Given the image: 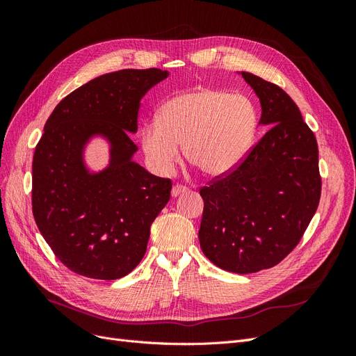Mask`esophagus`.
Returning <instances> with one entry per match:
<instances>
[{"instance_id":"obj_1","label":"esophagus","mask_w":356,"mask_h":356,"mask_svg":"<svg viewBox=\"0 0 356 356\" xmlns=\"http://www.w3.org/2000/svg\"><path fill=\"white\" fill-rule=\"evenodd\" d=\"M187 191H188V187H184V186H179V184H177V186L172 187L170 195H172V197H178L179 195H182V193H187Z\"/></svg>"}]
</instances>
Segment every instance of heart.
<instances>
[{"label": "heart", "mask_w": 356, "mask_h": 356, "mask_svg": "<svg viewBox=\"0 0 356 356\" xmlns=\"http://www.w3.org/2000/svg\"><path fill=\"white\" fill-rule=\"evenodd\" d=\"M257 117L243 95L199 88L160 106L157 122L141 129L147 163L159 175H169L179 159L208 178H220L238 168L250 152Z\"/></svg>", "instance_id": "1"}]
</instances>
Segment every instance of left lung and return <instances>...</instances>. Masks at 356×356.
<instances>
[{
	"label": "left lung",
	"instance_id": "obj_1",
	"mask_svg": "<svg viewBox=\"0 0 356 356\" xmlns=\"http://www.w3.org/2000/svg\"><path fill=\"white\" fill-rule=\"evenodd\" d=\"M260 99L268 131L232 174L200 190L199 242L233 273L273 267L294 250L321 197L318 144L296 102L251 72H239Z\"/></svg>",
	"mask_w": 356,
	"mask_h": 356
}]
</instances>
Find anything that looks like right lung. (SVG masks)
Here are the masks:
<instances>
[{"instance_id": "1", "label": "right lung", "mask_w": 356, "mask_h": 356, "mask_svg": "<svg viewBox=\"0 0 356 356\" xmlns=\"http://www.w3.org/2000/svg\"><path fill=\"white\" fill-rule=\"evenodd\" d=\"M159 68L104 74L63 98L50 114L32 161V212L42 238L70 270L113 281L147 251L149 227L170 197V179L134 160L138 111L145 93L168 79ZM109 145L93 171L85 148Z\"/></svg>"}]
</instances>
